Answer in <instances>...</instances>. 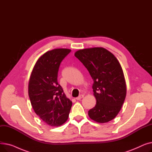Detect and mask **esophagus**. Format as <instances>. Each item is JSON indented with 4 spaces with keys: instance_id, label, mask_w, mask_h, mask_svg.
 Returning a JSON list of instances; mask_svg holds the SVG:
<instances>
[{
    "instance_id": "34e87169",
    "label": "esophagus",
    "mask_w": 152,
    "mask_h": 152,
    "mask_svg": "<svg viewBox=\"0 0 152 152\" xmlns=\"http://www.w3.org/2000/svg\"><path fill=\"white\" fill-rule=\"evenodd\" d=\"M84 97V95H83V94H81V95H79V96L77 97H76V100H81L82 98H83Z\"/></svg>"
}]
</instances>
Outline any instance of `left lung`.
<instances>
[{
    "label": "left lung",
    "mask_w": 152,
    "mask_h": 152,
    "mask_svg": "<svg viewBox=\"0 0 152 152\" xmlns=\"http://www.w3.org/2000/svg\"><path fill=\"white\" fill-rule=\"evenodd\" d=\"M75 57L87 68L93 79L95 106L88 111L97 123H107L120 111L126 95L124 73L119 61L111 52L102 47L77 51Z\"/></svg>",
    "instance_id": "8db88e82"
}]
</instances>
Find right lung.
Segmentation results:
<instances>
[{
	"instance_id": "add662e5",
	"label": "right lung",
	"mask_w": 152,
	"mask_h": 152,
	"mask_svg": "<svg viewBox=\"0 0 152 152\" xmlns=\"http://www.w3.org/2000/svg\"><path fill=\"white\" fill-rule=\"evenodd\" d=\"M71 52L67 49L48 51L37 61L30 77L28 94L36 115L51 126H58L68 118L72 102L57 81L60 63Z\"/></svg>"
}]
</instances>
